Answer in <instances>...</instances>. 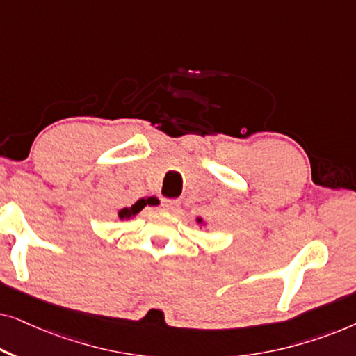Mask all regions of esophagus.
Wrapping results in <instances>:
<instances>
[{
	"instance_id": "obj_1",
	"label": "esophagus",
	"mask_w": 356,
	"mask_h": 356,
	"mask_svg": "<svg viewBox=\"0 0 356 356\" xmlns=\"http://www.w3.org/2000/svg\"><path fill=\"white\" fill-rule=\"evenodd\" d=\"M162 207L165 211H177L179 207V201H175V199H163L162 201Z\"/></svg>"
}]
</instances>
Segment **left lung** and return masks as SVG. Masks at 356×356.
<instances>
[{
    "label": "left lung",
    "instance_id": "obj_1",
    "mask_svg": "<svg viewBox=\"0 0 356 356\" xmlns=\"http://www.w3.org/2000/svg\"><path fill=\"white\" fill-rule=\"evenodd\" d=\"M196 223L199 227H206V222H204V218L201 217H196Z\"/></svg>",
    "mask_w": 356,
    "mask_h": 356
}]
</instances>
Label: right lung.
I'll return each mask as SVG.
<instances>
[{
  "label": "right lung",
  "mask_w": 356,
  "mask_h": 356,
  "mask_svg": "<svg viewBox=\"0 0 356 356\" xmlns=\"http://www.w3.org/2000/svg\"><path fill=\"white\" fill-rule=\"evenodd\" d=\"M143 209H144V204L140 202V201H138L136 204H133V206H131V207L120 209V211H118V217L121 218V220H123V218L136 217L140 211H143Z\"/></svg>",
  "instance_id": "1"
}]
</instances>
